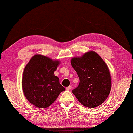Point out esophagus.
<instances>
[{"instance_id":"obj_1","label":"esophagus","mask_w":133,"mask_h":133,"mask_svg":"<svg viewBox=\"0 0 133 133\" xmlns=\"http://www.w3.org/2000/svg\"><path fill=\"white\" fill-rule=\"evenodd\" d=\"M71 88H72L71 86H68V87H67L66 88V89L67 91H69V90H70V89H71Z\"/></svg>"}]
</instances>
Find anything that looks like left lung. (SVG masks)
Here are the masks:
<instances>
[{
	"mask_svg": "<svg viewBox=\"0 0 133 133\" xmlns=\"http://www.w3.org/2000/svg\"><path fill=\"white\" fill-rule=\"evenodd\" d=\"M71 64L80 79L72 93L84 106L94 108L103 103L109 95L111 80L109 69L98 54L89 51L72 59Z\"/></svg>",
	"mask_w": 133,
	"mask_h": 133,
	"instance_id": "8db88e82",
	"label": "left lung"
}]
</instances>
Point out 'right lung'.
I'll return each instance as SVG.
<instances>
[{
	"label": "right lung",
	"instance_id": "1",
	"mask_svg": "<svg viewBox=\"0 0 133 133\" xmlns=\"http://www.w3.org/2000/svg\"><path fill=\"white\" fill-rule=\"evenodd\" d=\"M47 57L36 55L24 69L22 89L29 102L35 106L46 108L53 103L61 92L65 90L54 75L59 64Z\"/></svg>",
	"mask_w": 133,
	"mask_h": 133
}]
</instances>
